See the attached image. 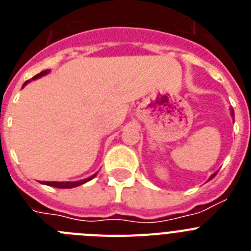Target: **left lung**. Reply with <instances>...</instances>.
Masks as SVG:
<instances>
[{"label": "left lung", "instance_id": "left-lung-1", "mask_svg": "<svg viewBox=\"0 0 251 251\" xmlns=\"http://www.w3.org/2000/svg\"><path fill=\"white\" fill-rule=\"evenodd\" d=\"M231 115H232V117H234V112H232V110H231ZM215 176H216V174H214V175H212V176L210 177V179H212V178H214Z\"/></svg>", "mask_w": 251, "mask_h": 251}]
</instances>
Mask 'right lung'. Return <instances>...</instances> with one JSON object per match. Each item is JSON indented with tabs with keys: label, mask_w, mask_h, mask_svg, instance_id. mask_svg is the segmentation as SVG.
<instances>
[{
	"label": "right lung",
	"mask_w": 251,
	"mask_h": 251,
	"mask_svg": "<svg viewBox=\"0 0 251 251\" xmlns=\"http://www.w3.org/2000/svg\"><path fill=\"white\" fill-rule=\"evenodd\" d=\"M48 73H49V70L41 72L40 74L35 75L34 77H31L30 80H35V79H37V77H41L43 75H46ZM30 80L26 81V83L24 84V86H25ZM95 176H97V174L93 175V176H90V177H88V178H85V179H81V181H75V182H44V183H45V185H49V186H52V187H57V188H72V187H76V186H80V185H83V183L88 182V181H90L92 178H94Z\"/></svg>",
	"instance_id": "1"
}]
</instances>
